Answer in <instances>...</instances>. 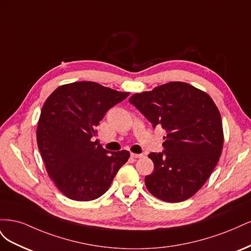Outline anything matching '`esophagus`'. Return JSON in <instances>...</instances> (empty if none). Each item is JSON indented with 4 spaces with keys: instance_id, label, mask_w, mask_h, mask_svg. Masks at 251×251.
<instances>
[{
    "instance_id": "obj_1",
    "label": "esophagus",
    "mask_w": 251,
    "mask_h": 251,
    "mask_svg": "<svg viewBox=\"0 0 251 251\" xmlns=\"http://www.w3.org/2000/svg\"><path fill=\"white\" fill-rule=\"evenodd\" d=\"M143 156H144L143 154H134V153H132V154H131V157H132V158H135V159L142 158Z\"/></svg>"
}]
</instances>
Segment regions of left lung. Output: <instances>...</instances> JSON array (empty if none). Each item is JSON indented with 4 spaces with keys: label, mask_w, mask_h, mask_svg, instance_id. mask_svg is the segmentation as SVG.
Masks as SVG:
<instances>
[{
    "label": "left lung",
    "mask_w": 251,
    "mask_h": 251,
    "mask_svg": "<svg viewBox=\"0 0 251 251\" xmlns=\"http://www.w3.org/2000/svg\"><path fill=\"white\" fill-rule=\"evenodd\" d=\"M130 103L153 127L166 131L161 153H151L154 171L148 191L165 202L191 198L209 178L223 149L220 112L210 96L186 82L173 81L134 94Z\"/></svg>",
    "instance_id": "obj_1"
}]
</instances>
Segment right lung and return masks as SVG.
Segmentation results:
<instances>
[{"mask_svg":"<svg viewBox=\"0 0 251 251\" xmlns=\"http://www.w3.org/2000/svg\"><path fill=\"white\" fill-rule=\"evenodd\" d=\"M128 94L78 81L58 87L45 101L37 124V147L49 177L68 198H100L127 161V151L111 153L94 138L105 113Z\"/></svg>","mask_w":251,"mask_h":251,"instance_id":"1","label":"right lung"}]
</instances>
